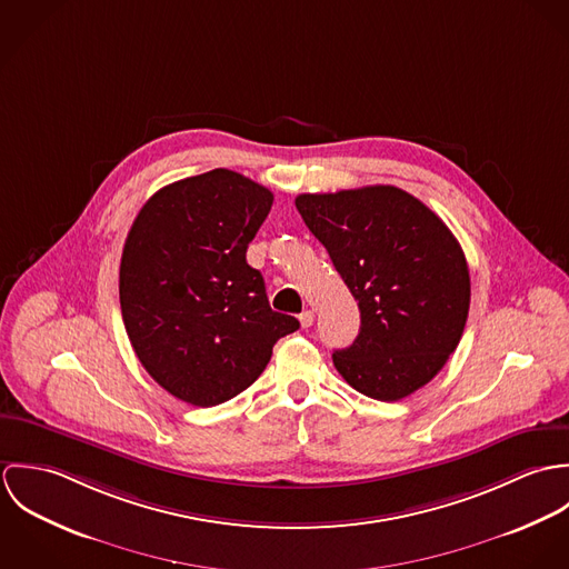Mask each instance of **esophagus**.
Returning a JSON list of instances; mask_svg holds the SVG:
<instances>
[{"label":"esophagus","mask_w":569,"mask_h":569,"mask_svg":"<svg viewBox=\"0 0 569 569\" xmlns=\"http://www.w3.org/2000/svg\"><path fill=\"white\" fill-rule=\"evenodd\" d=\"M313 318H316L313 311H309V309L302 311V313H300V325H302V328H309V326L313 325Z\"/></svg>","instance_id":"1"}]
</instances>
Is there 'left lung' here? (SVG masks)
Returning a JSON list of instances; mask_svg holds the SVG:
<instances>
[{"mask_svg": "<svg viewBox=\"0 0 569 569\" xmlns=\"http://www.w3.org/2000/svg\"><path fill=\"white\" fill-rule=\"evenodd\" d=\"M296 208L361 311L352 346L332 352L337 372L370 399H406L442 370L465 332L471 278L462 247L397 186L300 194Z\"/></svg>", "mask_w": 569, "mask_h": 569, "instance_id": "obj_1", "label": "left lung"}]
</instances>
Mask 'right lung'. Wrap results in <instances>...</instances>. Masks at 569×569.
<instances>
[{"instance_id": "add662e5", "label": "right lung", "mask_w": 569, "mask_h": 569, "mask_svg": "<svg viewBox=\"0 0 569 569\" xmlns=\"http://www.w3.org/2000/svg\"><path fill=\"white\" fill-rule=\"evenodd\" d=\"M271 190L228 168L158 190L136 217L120 260V309L144 370L183 403L212 407L247 390L273 343L298 330L276 313L247 244Z\"/></svg>"}]
</instances>
